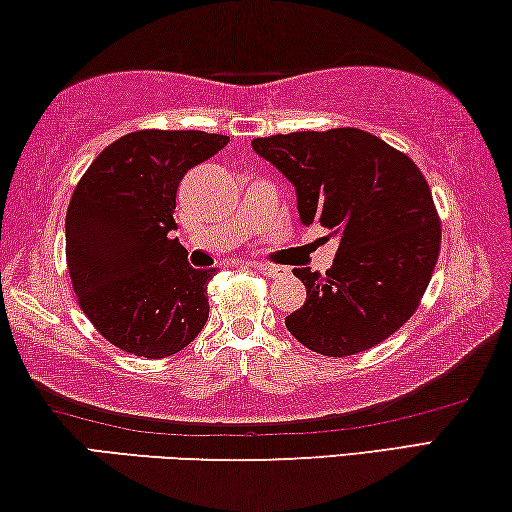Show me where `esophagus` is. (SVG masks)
<instances>
[{"instance_id": "34e87169", "label": "esophagus", "mask_w": 512, "mask_h": 512, "mask_svg": "<svg viewBox=\"0 0 512 512\" xmlns=\"http://www.w3.org/2000/svg\"><path fill=\"white\" fill-rule=\"evenodd\" d=\"M254 267L256 272H261V274H265V276H279L281 274V270L279 267H272V265H263V263H254L251 265Z\"/></svg>"}]
</instances>
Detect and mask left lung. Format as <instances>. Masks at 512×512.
Returning <instances> with one entry per match:
<instances>
[{"mask_svg": "<svg viewBox=\"0 0 512 512\" xmlns=\"http://www.w3.org/2000/svg\"><path fill=\"white\" fill-rule=\"evenodd\" d=\"M297 192L301 222L340 238L326 274L297 267L306 304L286 317L301 345L351 356L390 338L417 311L440 251V220L424 174L360 129L251 140Z\"/></svg>", "mask_w": 512, "mask_h": 512, "instance_id": "8db88e82", "label": "left lung"}]
</instances>
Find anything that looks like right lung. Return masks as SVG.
<instances>
[{"label": "right lung", "instance_id": "obj_1", "mask_svg": "<svg viewBox=\"0 0 512 512\" xmlns=\"http://www.w3.org/2000/svg\"><path fill=\"white\" fill-rule=\"evenodd\" d=\"M229 138L204 131H136L99 154L67 206L65 254L72 288L95 329L129 354L165 358L208 320L206 286L181 247L174 208L190 167Z\"/></svg>", "mask_w": 512, "mask_h": 512}]
</instances>
